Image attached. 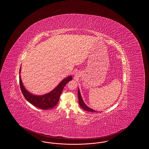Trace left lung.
<instances>
[{
	"instance_id": "8db88e82",
	"label": "left lung",
	"mask_w": 149,
	"mask_h": 149,
	"mask_svg": "<svg viewBox=\"0 0 149 149\" xmlns=\"http://www.w3.org/2000/svg\"><path fill=\"white\" fill-rule=\"evenodd\" d=\"M78 100H79V103L80 106L81 107V108H82V109H84L85 111H89V112H95L96 111H95L94 110L92 109L91 108H89L88 106H87L85 104V103H84V102L82 100L81 95L80 94V92L79 91V89L78 88Z\"/></svg>"
}]
</instances>
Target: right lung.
<instances>
[{
	"mask_svg": "<svg viewBox=\"0 0 149 149\" xmlns=\"http://www.w3.org/2000/svg\"><path fill=\"white\" fill-rule=\"evenodd\" d=\"M21 67L19 69V73H21ZM72 79V76H68L62 80L53 91L47 94L42 95H34L28 92L23 85L20 76H19V86L23 95L27 101L37 108L43 110H48L57 105L60 99L61 94L63 91L64 86Z\"/></svg>",
	"mask_w": 149,
	"mask_h": 149,
	"instance_id": "right-lung-1",
	"label": "right lung"
}]
</instances>
